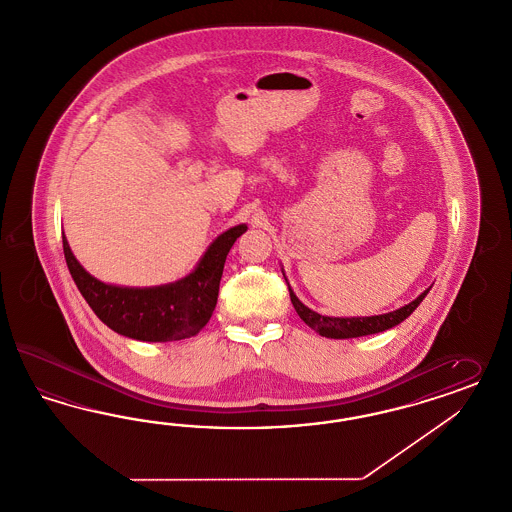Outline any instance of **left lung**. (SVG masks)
Returning <instances> with one entry per match:
<instances>
[{
	"instance_id": "8db88e82",
	"label": "left lung",
	"mask_w": 512,
	"mask_h": 512,
	"mask_svg": "<svg viewBox=\"0 0 512 512\" xmlns=\"http://www.w3.org/2000/svg\"><path fill=\"white\" fill-rule=\"evenodd\" d=\"M288 283V281H286ZM431 290V286L427 290H423L417 296L414 302L408 305H402L395 311L383 313V315H372V317H326L313 309H309L305 303L298 300V296L294 294V290L288 284V292H290V300L296 309V313L300 315L309 328H313L317 334H321L322 338H332V340H349V338H360V336H370V334H378L383 330H389L393 326H397L404 319H408L417 305L423 302V298L427 296V292Z\"/></svg>"
}]
</instances>
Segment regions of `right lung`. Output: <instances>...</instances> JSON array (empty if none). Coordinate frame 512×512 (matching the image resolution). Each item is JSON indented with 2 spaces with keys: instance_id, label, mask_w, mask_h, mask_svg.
I'll return each instance as SVG.
<instances>
[{
  "instance_id": "obj_1",
  "label": "right lung",
  "mask_w": 512,
  "mask_h": 512,
  "mask_svg": "<svg viewBox=\"0 0 512 512\" xmlns=\"http://www.w3.org/2000/svg\"><path fill=\"white\" fill-rule=\"evenodd\" d=\"M247 229L239 224L220 233L186 277L142 288L98 281L77 262L66 235L62 247L81 296L106 326L131 340L176 341L199 334L210 321L229 248Z\"/></svg>"
}]
</instances>
